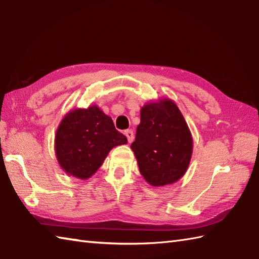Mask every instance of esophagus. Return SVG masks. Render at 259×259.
Segmentation results:
<instances>
[{"mask_svg": "<svg viewBox=\"0 0 259 259\" xmlns=\"http://www.w3.org/2000/svg\"><path fill=\"white\" fill-rule=\"evenodd\" d=\"M124 135H125V137H126V139H128V142H129V144H131V142H133V141H134V139H135L134 131L131 130V129H128V130H125V131H124Z\"/></svg>", "mask_w": 259, "mask_h": 259, "instance_id": "obj_1", "label": "esophagus"}]
</instances>
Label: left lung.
Here are the masks:
<instances>
[{
  "label": "left lung",
  "mask_w": 259,
  "mask_h": 259,
  "mask_svg": "<svg viewBox=\"0 0 259 259\" xmlns=\"http://www.w3.org/2000/svg\"><path fill=\"white\" fill-rule=\"evenodd\" d=\"M131 149L149 185L166 186L183 177L191 159L192 137L172 100L162 99L141 108Z\"/></svg>",
  "instance_id": "1"
}]
</instances>
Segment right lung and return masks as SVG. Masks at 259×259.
<instances>
[{"mask_svg":"<svg viewBox=\"0 0 259 259\" xmlns=\"http://www.w3.org/2000/svg\"><path fill=\"white\" fill-rule=\"evenodd\" d=\"M125 144V136L114 128L112 119L97 106H90L64 115L57 130L54 150L65 172L88 179L101 167L112 148Z\"/></svg>","mask_w":259,"mask_h":259,"instance_id":"obj_1","label":"right lung"}]
</instances>
